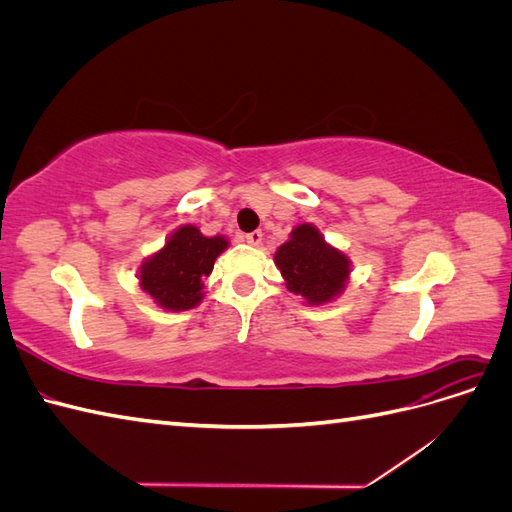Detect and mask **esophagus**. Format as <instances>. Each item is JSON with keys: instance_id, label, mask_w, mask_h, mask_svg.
Listing matches in <instances>:
<instances>
[{"instance_id": "1", "label": "esophagus", "mask_w": 512, "mask_h": 512, "mask_svg": "<svg viewBox=\"0 0 512 512\" xmlns=\"http://www.w3.org/2000/svg\"><path fill=\"white\" fill-rule=\"evenodd\" d=\"M243 241L250 243V245H260V243H262V232H260V230L247 232V235H243Z\"/></svg>"}]
</instances>
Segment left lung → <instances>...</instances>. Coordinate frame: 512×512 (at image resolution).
<instances>
[{
	"instance_id": "8db88e82",
	"label": "left lung",
	"mask_w": 512,
	"mask_h": 512,
	"mask_svg": "<svg viewBox=\"0 0 512 512\" xmlns=\"http://www.w3.org/2000/svg\"><path fill=\"white\" fill-rule=\"evenodd\" d=\"M275 265L284 275L286 288L309 305L333 301L350 277L348 256L324 241L312 224H301L290 232V239L275 252Z\"/></svg>"
}]
</instances>
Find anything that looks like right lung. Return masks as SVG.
<instances>
[{
    "instance_id": "1",
    "label": "right lung",
    "mask_w": 512,
    "mask_h": 512,
    "mask_svg": "<svg viewBox=\"0 0 512 512\" xmlns=\"http://www.w3.org/2000/svg\"><path fill=\"white\" fill-rule=\"evenodd\" d=\"M226 247L224 237H205L196 226L185 224L168 237L160 252L143 262L141 286L170 312L192 309L203 301V280Z\"/></svg>"
}]
</instances>
